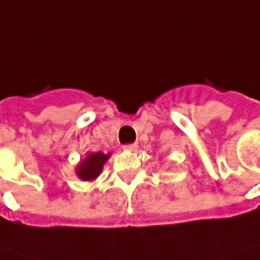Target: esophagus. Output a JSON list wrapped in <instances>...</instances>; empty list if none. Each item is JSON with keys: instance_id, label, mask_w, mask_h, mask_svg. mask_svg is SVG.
I'll use <instances>...</instances> for the list:
<instances>
[{"instance_id": "obj_1", "label": "esophagus", "mask_w": 260, "mask_h": 260, "mask_svg": "<svg viewBox=\"0 0 260 260\" xmlns=\"http://www.w3.org/2000/svg\"><path fill=\"white\" fill-rule=\"evenodd\" d=\"M123 148H125L126 151H137L138 145L137 144H128V145H125Z\"/></svg>"}]
</instances>
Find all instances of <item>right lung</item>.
<instances>
[{"mask_svg":"<svg viewBox=\"0 0 260 260\" xmlns=\"http://www.w3.org/2000/svg\"><path fill=\"white\" fill-rule=\"evenodd\" d=\"M109 156H111V153H88V156H86L85 159L81 160L79 165L77 167L78 178H81L82 181H93V179H96L101 172H102L104 164L107 162Z\"/></svg>","mask_w":260,"mask_h":260,"instance_id":"obj_1","label":"right lung"}]
</instances>
